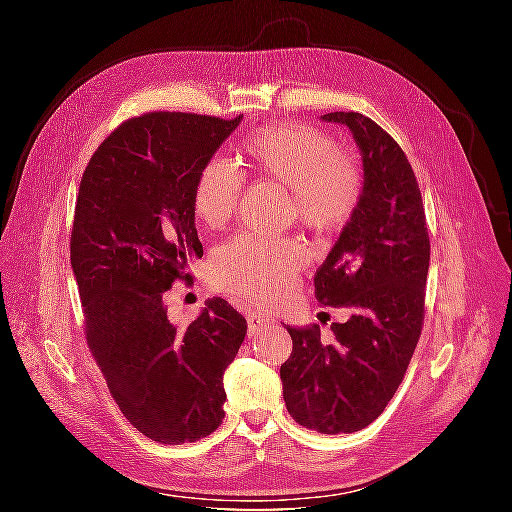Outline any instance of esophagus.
I'll return each mask as SVG.
<instances>
[{
  "label": "esophagus",
  "mask_w": 512,
  "mask_h": 512,
  "mask_svg": "<svg viewBox=\"0 0 512 512\" xmlns=\"http://www.w3.org/2000/svg\"><path fill=\"white\" fill-rule=\"evenodd\" d=\"M273 318L267 316V314H260V312H250L247 314V331H250V335L258 333L262 327H267V324H271Z\"/></svg>",
  "instance_id": "esophagus-1"
}]
</instances>
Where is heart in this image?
<instances>
[{
	"label": "heart",
	"instance_id": "heart-1",
	"mask_svg": "<svg viewBox=\"0 0 512 512\" xmlns=\"http://www.w3.org/2000/svg\"><path fill=\"white\" fill-rule=\"evenodd\" d=\"M241 156L256 173L273 177L292 190L301 222L314 230H333L346 224L359 203L361 177L356 166L339 156L331 138L322 132L275 123L247 134ZM243 188L239 170L226 160H209L196 177L192 207L209 228L222 226L237 209ZM303 267V252L292 241L241 235L215 256L220 284L252 301L273 303Z\"/></svg>",
	"mask_w": 512,
	"mask_h": 512
}]
</instances>
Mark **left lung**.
<instances>
[{"mask_svg":"<svg viewBox=\"0 0 512 512\" xmlns=\"http://www.w3.org/2000/svg\"><path fill=\"white\" fill-rule=\"evenodd\" d=\"M363 162V188L348 224L316 271V299L350 312L320 327H286L292 354L280 367L284 401L299 425L352 433L374 423L404 380L423 329L429 235L421 190L406 153L361 113H329Z\"/></svg>","mask_w":512,"mask_h":512,"instance_id":"8db88e82","label":"left lung"}]
</instances>
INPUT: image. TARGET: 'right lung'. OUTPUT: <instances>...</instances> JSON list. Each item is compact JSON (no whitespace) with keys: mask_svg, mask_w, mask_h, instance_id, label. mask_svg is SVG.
Returning <instances> with one entry per match:
<instances>
[{"mask_svg":"<svg viewBox=\"0 0 512 512\" xmlns=\"http://www.w3.org/2000/svg\"><path fill=\"white\" fill-rule=\"evenodd\" d=\"M243 115L147 113L91 156L74 209L70 262L85 333L121 414L160 444L207 438L224 418V371L247 322L209 299L185 329L164 294L203 258L192 194L196 177Z\"/></svg>","mask_w":512,"mask_h":512,"instance_id":"1","label":"right lung"}]
</instances>
